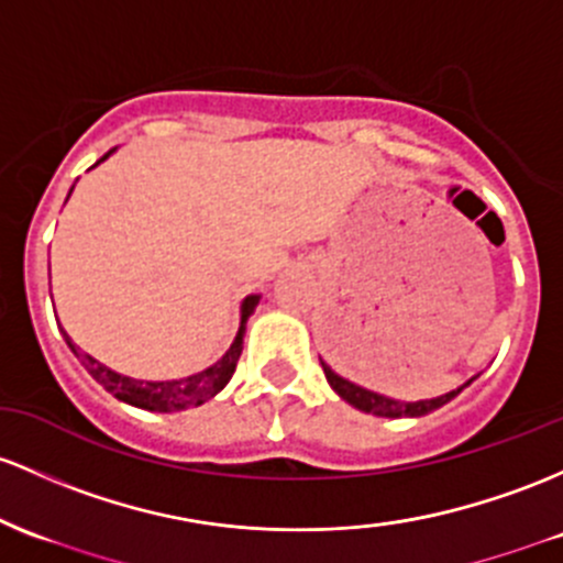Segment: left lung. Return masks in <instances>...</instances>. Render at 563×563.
I'll return each mask as SVG.
<instances>
[{
	"label": "left lung",
	"mask_w": 563,
	"mask_h": 563,
	"mask_svg": "<svg viewBox=\"0 0 563 563\" xmlns=\"http://www.w3.org/2000/svg\"><path fill=\"white\" fill-rule=\"evenodd\" d=\"M320 366H323V374L325 379H329V385L333 387V393L339 395L342 400H347L350 406H355V409L366 411V413H374V417H387V419H398V417H424V413L441 409L443 404H449V400L456 398L462 390H465L471 382H465L462 387H456V390L446 393V395H438V398H430V400H417V404H404V400H395V398H387V395L382 393H374V390H366V387L355 385V382L344 379L342 374H336L333 368L329 366L325 361H320Z\"/></svg>",
	"instance_id": "left-lung-1"
}]
</instances>
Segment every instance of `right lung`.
Returning <instances> with one entry per match:
<instances>
[{
    "instance_id": "obj_1",
    "label": "right lung",
    "mask_w": 563,
    "mask_h": 563,
    "mask_svg": "<svg viewBox=\"0 0 563 563\" xmlns=\"http://www.w3.org/2000/svg\"><path fill=\"white\" fill-rule=\"evenodd\" d=\"M111 152H114V150H111ZM111 152L103 154L98 163H103V159H107ZM69 195H71V191H69ZM256 305H258V296H245V299H243V307H240L238 336H234L230 350L221 355V361H216L213 366L206 368V372L184 376V379H173V382H144V379H131V376H122V374L111 372V368L103 366V363H98L96 357L85 355V352H79L77 347H74V342L69 336H66V333H64V336H66V344H69L74 355L82 361V366L88 368L92 379H96L98 385L107 387V390L114 395V398L125 400V404L135 406V409L170 413V411L189 409V406L206 404V400L213 398L216 393L224 390L227 382L232 379L234 366H238L240 352H243L245 323H249V318L253 314V310H256Z\"/></svg>"
}]
</instances>
